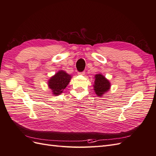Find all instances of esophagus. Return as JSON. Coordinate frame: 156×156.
<instances>
[{"label":"esophagus","mask_w":156,"mask_h":156,"mask_svg":"<svg viewBox=\"0 0 156 156\" xmlns=\"http://www.w3.org/2000/svg\"><path fill=\"white\" fill-rule=\"evenodd\" d=\"M78 74L79 75H84V74H85V72H78Z\"/></svg>","instance_id":"esophagus-1"}]
</instances>
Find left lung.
Instances as JSON below:
<instances>
[{"instance_id": "1", "label": "left lung", "mask_w": 156, "mask_h": 156, "mask_svg": "<svg viewBox=\"0 0 156 156\" xmlns=\"http://www.w3.org/2000/svg\"><path fill=\"white\" fill-rule=\"evenodd\" d=\"M111 83L101 73L95 75V81L94 84V92L99 97H101L103 94L109 90Z\"/></svg>"}]
</instances>
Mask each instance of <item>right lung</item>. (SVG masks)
<instances>
[{
	"label": "right lung",
	"mask_w": 156,
	"mask_h": 156,
	"mask_svg": "<svg viewBox=\"0 0 156 156\" xmlns=\"http://www.w3.org/2000/svg\"><path fill=\"white\" fill-rule=\"evenodd\" d=\"M72 76L63 70L56 73L48 81V86L51 89L54 96H58L62 93L65 88L68 86Z\"/></svg>",
	"instance_id": "1"
}]
</instances>
